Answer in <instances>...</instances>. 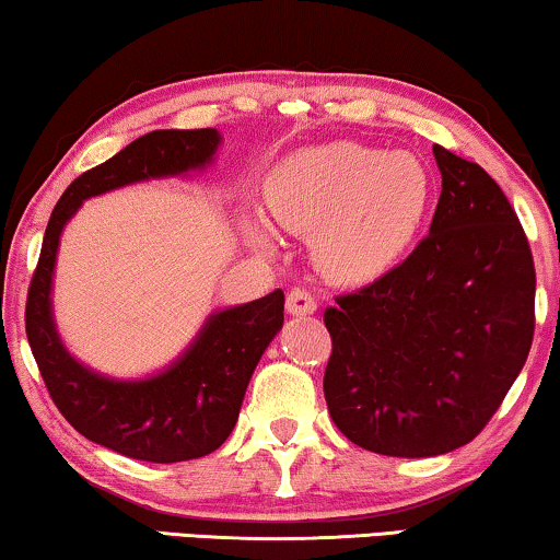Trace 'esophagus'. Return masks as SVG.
<instances>
[{"mask_svg":"<svg viewBox=\"0 0 560 560\" xmlns=\"http://www.w3.org/2000/svg\"><path fill=\"white\" fill-rule=\"evenodd\" d=\"M313 311H316V298L305 288H290L288 313H293V316H308Z\"/></svg>","mask_w":560,"mask_h":560,"instance_id":"esophagus-1","label":"esophagus"}]
</instances>
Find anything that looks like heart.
I'll list each match as a JSON object with an SVG mask.
<instances>
[{
  "instance_id": "b5f03b06",
  "label": "heart",
  "mask_w": 560,
  "mask_h": 560,
  "mask_svg": "<svg viewBox=\"0 0 560 560\" xmlns=\"http://www.w3.org/2000/svg\"><path fill=\"white\" fill-rule=\"evenodd\" d=\"M431 198V173L416 155L359 142L295 152L267 180L272 217L295 234L318 232L320 262L343 280L387 270L418 236ZM249 234L267 240L259 221Z\"/></svg>"
}]
</instances>
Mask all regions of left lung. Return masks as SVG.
Returning a JSON list of instances; mask_svg holds the SVG:
<instances>
[{
    "label": "left lung",
    "instance_id": "left-lung-1",
    "mask_svg": "<svg viewBox=\"0 0 560 560\" xmlns=\"http://www.w3.org/2000/svg\"><path fill=\"white\" fill-rule=\"evenodd\" d=\"M443 190L408 259L324 311V395L336 428L374 454L423 458L477 439L535 331L525 229L485 167L435 144Z\"/></svg>",
    "mask_w": 560,
    "mask_h": 560
}]
</instances>
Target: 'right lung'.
Wrapping results in <instances>:
<instances>
[{
    "mask_svg": "<svg viewBox=\"0 0 560 560\" xmlns=\"http://www.w3.org/2000/svg\"><path fill=\"white\" fill-rule=\"evenodd\" d=\"M217 144L219 132L211 127L155 129L81 173L50 213L27 288V341L60 416L89 441L140 462H190L229 439L252 372L285 318V295L278 288L259 301L211 316L194 347L158 377L114 382L75 362L52 326L50 280L58 240L83 198L203 167Z\"/></svg>",
    "mask_w": 560,
    "mask_h": 560,
    "instance_id": "right-lung-1",
    "label": "right lung"
}]
</instances>
